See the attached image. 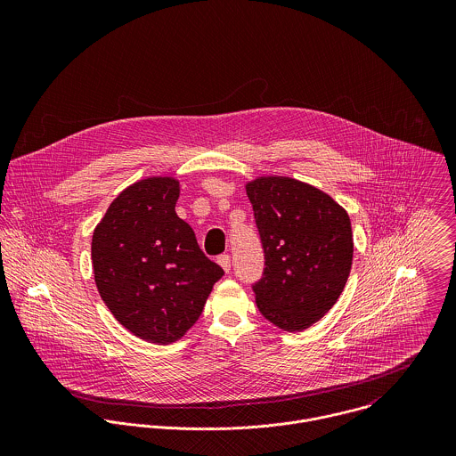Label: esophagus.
<instances>
[{
	"label": "esophagus",
	"mask_w": 456,
	"mask_h": 456,
	"mask_svg": "<svg viewBox=\"0 0 456 456\" xmlns=\"http://www.w3.org/2000/svg\"><path fill=\"white\" fill-rule=\"evenodd\" d=\"M217 263L223 266L224 272H230V268H232V258H230V255H219V256H217Z\"/></svg>",
	"instance_id": "34e87169"
}]
</instances>
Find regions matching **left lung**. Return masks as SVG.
Returning <instances> with one entry per match:
<instances>
[{
  "label": "left lung",
  "mask_w": 456,
  "mask_h": 456,
  "mask_svg": "<svg viewBox=\"0 0 456 456\" xmlns=\"http://www.w3.org/2000/svg\"><path fill=\"white\" fill-rule=\"evenodd\" d=\"M246 190L265 258L251 284L256 305L282 330L309 328L333 307L349 277V216L318 188L289 177H261Z\"/></svg>",
  "instance_id": "obj_1"
}]
</instances>
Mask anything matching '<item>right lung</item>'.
Returning a JSON list of instances; mask_svg holds the SVG:
<instances>
[{
	"label": "right lung",
	"instance_id": "obj_1",
	"mask_svg": "<svg viewBox=\"0 0 456 456\" xmlns=\"http://www.w3.org/2000/svg\"><path fill=\"white\" fill-rule=\"evenodd\" d=\"M177 198L175 179L134 183L110 203L91 246L103 302L121 325L154 344L174 342L195 325L224 275L175 214Z\"/></svg>",
	"mask_w": 456,
	"mask_h": 456
}]
</instances>
